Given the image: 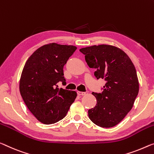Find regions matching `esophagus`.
<instances>
[{
    "label": "esophagus",
    "mask_w": 154,
    "mask_h": 154,
    "mask_svg": "<svg viewBox=\"0 0 154 154\" xmlns=\"http://www.w3.org/2000/svg\"><path fill=\"white\" fill-rule=\"evenodd\" d=\"M77 94H78V95H79V96H85V94H86V93H85V92L79 91H77Z\"/></svg>",
    "instance_id": "obj_1"
}]
</instances>
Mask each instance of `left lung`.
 Segmentation results:
<instances>
[{
    "label": "left lung",
    "instance_id": "8db88e82",
    "mask_svg": "<svg viewBox=\"0 0 154 154\" xmlns=\"http://www.w3.org/2000/svg\"><path fill=\"white\" fill-rule=\"evenodd\" d=\"M97 79L106 81L101 93L92 94L96 105L88 111L94 124L109 128L118 125L133 107L139 91L136 70L131 59L116 47L100 45L80 49Z\"/></svg>",
    "mask_w": 154,
    "mask_h": 154
}]
</instances>
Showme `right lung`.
Wrapping results in <instances>:
<instances>
[{
	"label": "right lung",
	"instance_id": "add662e5",
	"mask_svg": "<svg viewBox=\"0 0 154 154\" xmlns=\"http://www.w3.org/2000/svg\"><path fill=\"white\" fill-rule=\"evenodd\" d=\"M76 47L50 43L40 47L26 62L19 89L26 106L38 120L54 124L65 117L76 92L59 89L65 84L63 67Z\"/></svg>",
	"mask_w": 154,
	"mask_h": 154
}]
</instances>
